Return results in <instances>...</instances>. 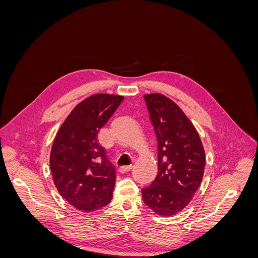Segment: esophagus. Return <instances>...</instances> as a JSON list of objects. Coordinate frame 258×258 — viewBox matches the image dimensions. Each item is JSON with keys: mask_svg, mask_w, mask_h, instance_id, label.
Returning a JSON list of instances; mask_svg holds the SVG:
<instances>
[{"mask_svg": "<svg viewBox=\"0 0 258 258\" xmlns=\"http://www.w3.org/2000/svg\"><path fill=\"white\" fill-rule=\"evenodd\" d=\"M131 166H123V167H120L119 168V172L120 173H126V172H128V171H130L131 170Z\"/></svg>", "mask_w": 258, "mask_h": 258, "instance_id": "1", "label": "esophagus"}]
</instances>
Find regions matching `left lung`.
I'll return each instance as SVG.
<instances>
[{"label": "left lung", "instance_id": "1", "mask_svg": "<svg viewBox=\"0 0 258 258\" xmlns=\"http://www.w3.org/2000/svg\"><path fill=\"white\" fill-rule=\"evenodd\" d=\"M158 141V173L142 189L144 204L160 216H172L188 206L204 177L206 153L188 117L161 93L144 95Z\"/></svg>", "mask_w": 258, "mask_h": 258}]
</instances>
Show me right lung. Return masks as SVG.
<instances>
[{
  "instance_id": "add662e5",
  "label": "right lung",
  "mask_w": 258,
  "mask_h": 258,
  "mask_svg": "<svg viewBox=\"0 0 258 258\" xmlns=\"http://www.w3.org/2000/svg\"><path fill=\"white\" fill-rule=\"evenodd\" d=\"M122 100L108 93L86 98L69 114L53 140L49 159L53 183L82 212L100 210L112 200L116 173L98 134Z\"/></svg>"
}]
</instances>
